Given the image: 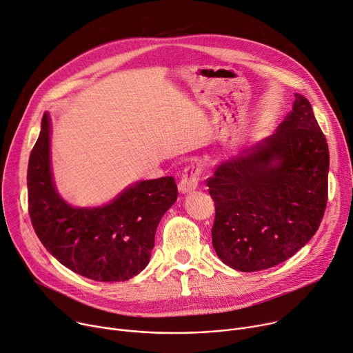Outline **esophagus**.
Listing matches in <instances>:
<instances>
[{
	"mask_svg": "<svg viewBox=\"0 0 353 353\" xmlns=\"http://www.w3.org/2000/svg\"><path fill=\"white\" fill-rule=\"evenodd\" d=\"M199 178H201L199 167H196V165H188L183 170V174H182L181 181H179V186H178L179 191L182 194L192 192L194 189H196V186H198Z\"/></svg>",
	"mask_w": 353,
	"mask_h": 353,
	"instance_id": "1",
	"label": "esophagus"
}]
</instances>
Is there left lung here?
I'll use <instances>...</instances> for the list:
<instances>
[{
	"mask_svg": "<svg viewBox=\"0 0 353 353\" xmlns=\"http://www.w3.org/2000/svg\"><path fill=\"white\" fill-rule=\"evenodd\" d=\"M330 151L311 103L295 94L276 134L206 179L214 201L212 245L234 270L292 257L318 230L328 201Z\"/></svg>",
	"mask_w": 353,
	"mask_h": 353,
	"instance_id": "obj_1",
	"label": "left lung"
}]
</instances>
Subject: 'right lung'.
Wrapping results in <instances>:
<instances>
[{
    "label": "right lung",
    "instance_id": "add662e5",
    "mask_svg": "<svg viewBox=\"0 0 353 353\" xmlns=\"http://www.w3.org/2000/svg\"><path fill=\"white\" fill-rule=\"evenodd\" d=\"M49 117L43 114L28 164V212L46 250L94 281H125L145 268L157 226L178 198L172 176L141 181L110 205L73 208L55 191L49 161Z\"/></svg>",
    "mask_w": 353,
    "mask_h": 353
}]
</instances>
